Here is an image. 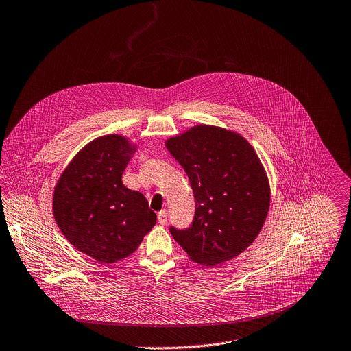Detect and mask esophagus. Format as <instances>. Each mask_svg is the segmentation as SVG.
Masks as SVG:
<instances>
[{
    "label": "esophagus",
    "instance_id": "1",
    "mask_svg": "<svg viewBox=\"0 0 351 351\" xmlns=\"http://www.w3.org/2000/svg\"><path fill=\"white\" fill-rule=\"evenodd\" d=\"M158 222L160 225H165L167 222V211L166 210H162L159 214H158Z\"/></svg>",
    "mask_w": 351,
    "mask_h": 351
}]
</instances>
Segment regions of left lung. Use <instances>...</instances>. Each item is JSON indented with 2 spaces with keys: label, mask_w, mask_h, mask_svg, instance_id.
I'll use <instances>...</instances> for the list:
<instances>
[{
  "label": "left lung",
  "mask_w": 351,
  "mask_h": 351,
  "mask_svg": "<svg viewBox=\"0 0 351 351\" xmlns=\"http://www.w3.org/2000/svg\"><path fill=\"white\" fill-rule=\"evenodd\" d=\"M184 167L195 195L193 223L173 237L188 258L215 266L240 255L259 234L270 206L266 170L239 133L196 125L165 143Z\"/></svg>",
  "instance_id": "obj_1"
}]
</instances>
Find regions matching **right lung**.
<instances>
[{"instance_id": "add662e5", "label": "right lung", "mask_w": 351, "mask_h": 351, "mask_svg": "<svg viewBox=\"0 0 351 351\" xmlns=\"http://www.w3.org/2000/svg\"><path fill=\"white\" fill-rule=\"evenodd\" d=\"M137 144L107 134L86 144L67 165L53 191V217L64 237L101 263L132 255L156 223L143 193L122 174Z\"/></svg>"}]
</instances>
